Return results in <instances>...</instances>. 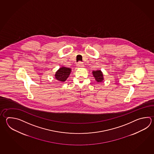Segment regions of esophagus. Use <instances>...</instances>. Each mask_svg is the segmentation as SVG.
<instances>
[{"label": "esophagus", "mask_w": 154, "mask_h": 154, "mask_svg": "<svg viewBox=\"0 0 154 154\" xmlns=\"http://www.w3.org/2000/svg\"><path fill=\"white\" fill-rule=\"evenodd\" d=\"M77 67H83V63H81V62H79V63H77Z\"/></svg>", "instance_id": "34e87169"}]
</instances>
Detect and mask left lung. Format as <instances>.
I'll return each instance as SVG.
<instances>
[{
    "label": "left lung",
    "instance_id": "1",
    "mask_svg": "<svg viewBox=\"0 0 154 154\" xmlns=\"http://www.w3.org/2000/svg\"><path fill=\"white\" fill-rule=\"evenodd\" d=\"M92 73H93V75L94 76L95 80L97 82H102L104 80L103 74V72L101 71V70L93 71Z\"/></svg>",
    "mask_w": 154,
    "mask_h": 154
}]
</instances>
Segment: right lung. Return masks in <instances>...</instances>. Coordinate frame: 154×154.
I'll return each mask as SVG.
<instances>
[{"label":"right lung","mask_w":154,"mask_h":154,"mask_svg":"<svg viewBox=\"0 0 154 154\" xmlns=\"http://www.w3.org/2000/svg\"><path fill=\"white\" fill-rule=\"evenodd\" d=\"M71 72V69L70 68L63 66L62 67H60L55 73V79L60 82H65L69 77Z\"/></svg>","instance_id":"add662e5"}]
</instances>
